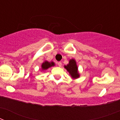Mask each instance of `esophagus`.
Returning a JSON list of instances; mask_svg holds the SVG:
<instances>
[{
  "label": "esophagus",
  "mask_w": 120,
  "mask_h": 120,
  "mask_svg": "<svg viewBox=\"0 0 120 120\" xmlns=\"http://www.w3.org/2000/svg\"><path fill=\"white\" fill-rule=\"evenodd\" d=\"M58 65L59 67H61L62 66V62H58Z\"/></svg>",
  "instance_id": "obj_1"
}]
</instances>
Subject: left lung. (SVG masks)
Masks as SVG:
<instances>
[{
	"instance_id": "8db88e82",
	"label": "left lung",
	"mask_w": 120,
	"mask_h": 120,
	"mask_svg": "<svg viewBox=\"0 0 120 120\" xmlns=\"http://www.w3.org/2000/svg\"><path fill=\"white\" fill-rule=\"evenodd\" d=\"M64 67L69 72L73 78H78L79 77V74L78 73V70H77V67L75 59H71L69 61V64L68 65H65Z\"/></svg>"
}]
</instances>
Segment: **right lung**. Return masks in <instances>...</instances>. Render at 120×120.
<instances>
[{
    "mask_svg": "<svg viewBox=\"0 0 120 120\" xmlns=\"http://www.w3.org/2000/svg\"><path fill=\"white\" fill-rule=\"evenodd\" d=\"M54 65H55L54 62H49L48 61H45V62L42 64L41 67H42V69L43 70H46L49 67H50L54 66Z\"/></svg>",
    "mask_w": 120,
    "mask_h": 120,
    "instance_id": "obj_1",
    "label": "right lung"
}]
</instances>
